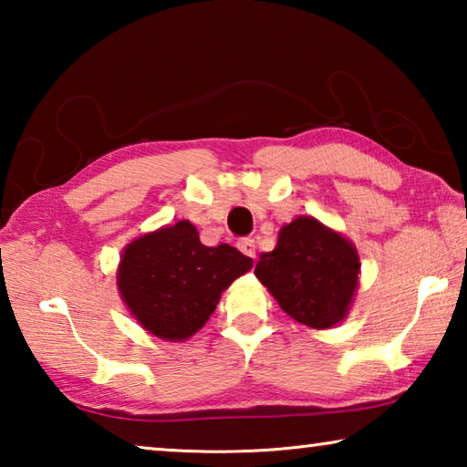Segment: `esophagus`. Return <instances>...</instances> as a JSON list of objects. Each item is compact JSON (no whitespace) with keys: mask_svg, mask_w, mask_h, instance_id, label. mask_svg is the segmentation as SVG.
<instances>
[{"mask_svg":"<svg viewBox=\"0 0 467 467\" xmlns=\"http://www.w3.org/2000/svg\"><path fill=\"white\" fill-rule=\"evenodd\" d=\"M239 249H241L247 257L255 259V241H253V239H241V241H239Z\"/></svg>","mask_w":467,"mask_h":467,"instance_id":"esophagus-1","label":"esophagus"}]
</instances>
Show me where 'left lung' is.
I'll return each mask as SVG.
<instances>
[{
    "label": "left lung",
    "mask_w": 467,
    "mask_h": 467,
    "mask_svg": "<svg viewBox=\"0 0 467 467\" xmlns=\"http://www.w3.org/2000/svg\"><path fill=\"white\" fill-rule=\"evenodd\" d=\"M255 275L292 319L329 329L348 317L354 303L360 257L342 233L298 216L280 228L274 251L262 253Z\"/></svg>",
    "instance_id": "1"
}]
</instances>
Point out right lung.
<instances>
[{
	"mask_svg": "<svg viewBox=\"0 0 467 467\" xmlns=\"http://www.w3.org/2000/svg\"><path fill=\"white\" fill-rule=\"evenodd\" d=\"M251 267V257L226 243L205 247L197 228L179 220L125 244L117 290L148 334L185 342L216 311L223 292Z\"/></svg>",
	"mask_w": 467,
	"mask_h": 467,
	"instance_id": "right-lung-1",
	"label": "right lung"
}]
</instances>
